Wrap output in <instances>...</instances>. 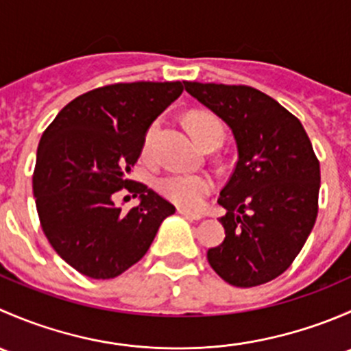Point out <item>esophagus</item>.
Returning <instances> with one entry per match:
<instances>
[{
  "label": "esophagus",
  "instance_id": "34e87169",
  "mask_svg": "<svg viewBox=\"0 0 351 351\" xmlns=\"http://www.w3.org/2000/svg\"><path fill=\"white\" fill-rule=\"evenodd\" d=\"M178 214L183 215V217L190 219V221H200L202 219V214H195V212L185 210V208H178Z\"/></svg>",
  "mask_w": 351,
  "mask_h": 351
}]
</instances>
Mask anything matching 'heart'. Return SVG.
<instances>
[{"mask_svg":"<svg viewBox=\"0 0 351 351\" xmlns=\"http://www.w3.org/2000/svg\"><path fill=\"white\" fill-rule=\"evenodd\" d=\"M189 127L193 137L205 146L214 139H224V127L217 117L210 113H192L189 117ZM159 122H153L146 130L143 143V154L149 156L153 153L156 134H158ZM215 183L214 178L207 173H166L156 180V190L166 200L173 202L178 207L186 210H200L205 204V198L212 193Z\"/></svg>","mask_w":351,"mask_h":351,"instance_id":"b5f03b06","label":"heart"}]
</instances>
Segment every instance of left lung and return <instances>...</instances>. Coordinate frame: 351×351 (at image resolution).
<instances>
[{"instance_id": "obj_1", "label": "left lung", "mask_w": 351, "mask_h": 351, "mask_svg": "<svg viewBox=\"0 0 351 351\" xmlns=\"http://www.w3.org/2000/svg\"><path fill=\"white\" fill-rule=\"evenodd\" d=\"M185 90L232 130L238 162L217 202L226 238L207 251L215 274L236 287L274 280L292 265L317 217L319 159L302 123L244 84L190 83Z\"/></svg>"}]
</instances>
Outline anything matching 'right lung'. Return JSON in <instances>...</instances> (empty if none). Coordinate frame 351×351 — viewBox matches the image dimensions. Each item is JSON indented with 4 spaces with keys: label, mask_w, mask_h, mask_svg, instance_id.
Listing matches in <instances>:
<instances>
[{
    "label": "right lung",
    "mask_w": 351,
    "mask_h": 351,
    "mask_svg": "<svg viewBox=\"0 0 351 351\" xmlns=\"http://www.w3.org/2000/svg\"><path fill=\"white\" fill-rule=\"evenodd\" d=\"M180 81L115 83L80 95L38 143L32 186L42 231L67 265L90 278H115L149 250L175 205L127 178L156 117L182 95ZM140 195L122 211L112 193Z\"/></svg>",
    "instance_id": "1"
}]
</instances>
